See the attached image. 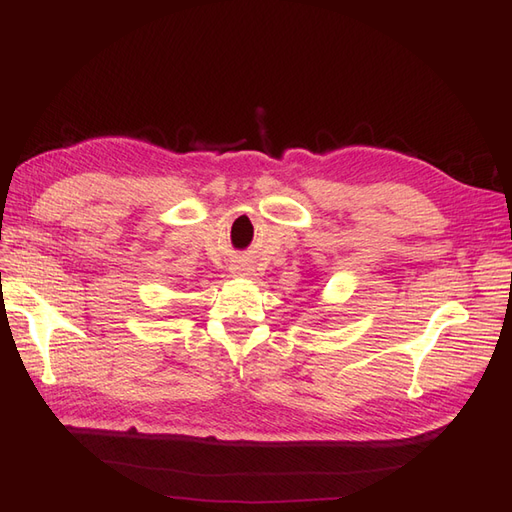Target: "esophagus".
<instances>
[{
	"instance_id": "1",
	"label": "esophagus",
	"mask_w": 512,
	"mask_h": 512,
	"mask_svg": "<svg viewBox=\"0 0 512 512\" xmlns=\"http://www.w3.org/2000/svg\"><path fill=\"white\" fill-rule=\"evenodd\" d=\"M241 271H243V269H239V271H237V273H241Z\"/></svg>"
}]
</instances>
